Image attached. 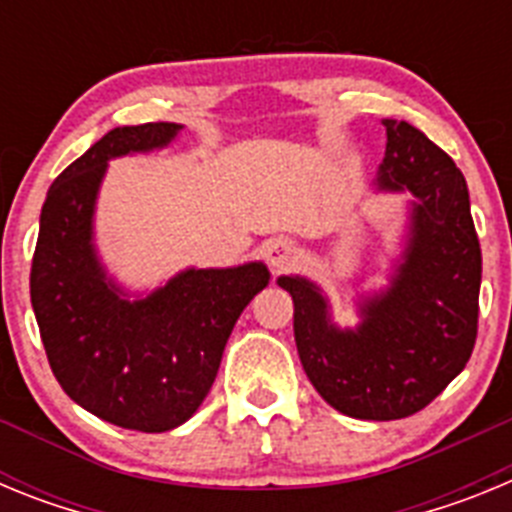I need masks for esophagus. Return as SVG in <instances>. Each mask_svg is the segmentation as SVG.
Here are the masks:
<instances>
[{
	"label": "esophagus",
	"mask_w": 512,
	"mask_h": 512,
	"mask_svg": "<svg viewBox=\"0 0 512 512\" xmlns=\"http://www.w3.org/2000/svg\"><path fill=\"white\" fill-rule=\"evenodd\" d=\"M264 256L274 271H287L300 261V251H297L295 243L287 241V238L271 241L269 246L264 248Z\"/></svg>",
	"instance_id": "34e87169"
}]
</instances>
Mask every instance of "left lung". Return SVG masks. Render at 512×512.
Returning a JSON list of instances; mask_svg holds the SVG:
<instances>
[{
	"mask_svg": "<svg viewBox=\"0 0 512 512\" xmlns=\"http://www.w3.org/2000/svg\"><path fill=\"white\" fill-rule=\"evenodd\" d=\"M379 187L415 194L405 261L361 325L338 330L315 284L279 277L295 302L302 369L328 405L361 420L423 410L467 366L477 341L482 251L469 189L451 156L405 120H384Z\"/></svg>",
	"mask_w": 512,
	"mask_h": 512,
	"instance_id": "obj_1",
	"label": "left lung"
}]
</instances>
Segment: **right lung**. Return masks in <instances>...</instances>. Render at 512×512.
<instances>
[{"instance_id": "obj_1", "label": "right lung", "mask_w": 512, "mask_h": 512, "mask_svg": "<svg viewBox=\"0 0 512 512\" xmlns=\"http://www.w3.org/2000/svg\"><path fill=\"white\" fill-rule=\"evenodd\" d=\"M182 125H125L99 138L48 189L30 269L45 356L63 392L120 428L164 433L200 408L243 307L269 284L264 264L187 269L146 300H125L92 248L107 161L166 146Z\"/></svg>"}]
</instances>
